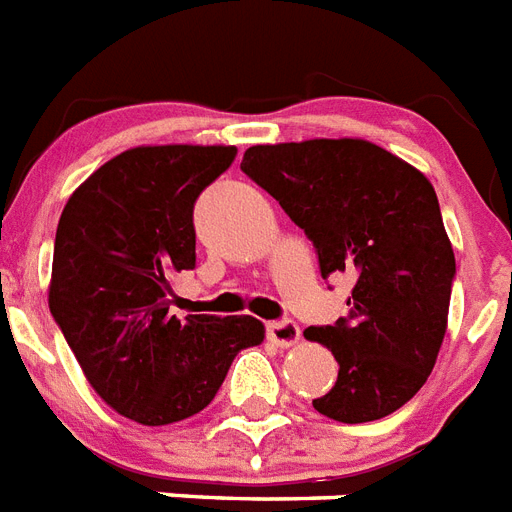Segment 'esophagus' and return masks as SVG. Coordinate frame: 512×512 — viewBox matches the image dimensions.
Returning a JSON list of instances; mask_svg holds the SVG:
<instances>
[{"instance_id":"esophagus-1","label":"esophagus","mask_w":512,"mask_h":512,"mask_svg":"<svg viewBox=\"0 0 512 512\" xmlns=\"http://www.w3.org/2000/svg\"><path fill=\"white\" fill-rule=\"evenodd\" d=\"M267 335H269V341L277 343L280 349H290V346H296V343L301 341V327H298L293 320L269 322Z\"/></svg>"}]
</instances>
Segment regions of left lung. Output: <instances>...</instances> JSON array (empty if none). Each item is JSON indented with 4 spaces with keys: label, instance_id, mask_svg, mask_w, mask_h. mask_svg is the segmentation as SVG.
Returning a JSON list of instances; mask_svg holds the SVG:
<instances>
[{
    "label": "left lung",
    "instance_id": "8db88e82",
    "mask_svg": "<svg viewBox=\"0 0 512 512\" xmlns=\"http://www.w3.org/2000/svg\"><path fill=\"white\" fill-rule=\"evenodd\" d=\"M240 169L306 232L322 277H354L349 317L304 330L338 362L314 410L338 423L396 412L436 365L455 280L428 177L357 137L253 145Z\"/></svg>",
    "mask_w": 512,
    "mask_h": 512
}]
</instances>
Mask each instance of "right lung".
I'll use <instances>...</instances> for the list:
<instances>
[{"label": "right lung", "instance_id": "obj_1", "mask_svg": "<svg viewBox=\"0 0 512 512\" xmlns=\"http://www.w3.org/2000/svg\"><path fill=\"white\" fill-rule=\"evenodd\" d=\"M235 153L124 150L73 190L57 222L49 312L89 386L134 423H179L208 407L237 351L264 341L251 314H169L171 277L195 267L192 206Z\"/></svg>", "mask_w": 512, "mask_h": 512}]
</instances>
